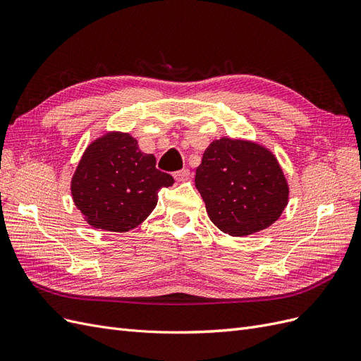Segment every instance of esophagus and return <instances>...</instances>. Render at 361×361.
Returning a JSON list of instances; mask_svg holds the SVG:
<instances>
[{
	"mask_svg": "<svg viewBox=\"0 0 361 361\" xmlns=\"http://www.w3.org/2000/svg\"><path fill=\"white\" fill-rule=\"evenodd\" d=\"M173 176H174V179H176L178 182H185V180L190 179V170L188 169H182V170L174 173Z\"/></svg>",
	"mask_w": 361,
	"mask_h": 361,
	"instance_id": "obj_1",
	"label": "esophagus"
}]
</instances>
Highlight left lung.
<instances>
[{
    "instance_id": "left-lung-1",
    "label": "left lung",
    "mask_w": 361,
    "mask_h": 361,
    "mask_svg": "<svg viewBox=\"0 0 361 361\" xmlns=\"http://www.w3.org/2000/svg\"><path fill=\"white\" fill-rule=\"evenodd\" d=\"M195 188L221 232L247 236L276 223L289 185L269 149L243 138L214 140L195 170Z\"/></svg>"
}]
</instances>
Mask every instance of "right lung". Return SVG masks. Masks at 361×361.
Returning <instances> with one entry per match:
<instances>
[{"label": "right lung", "mask_w": 361, "mask_h": 361, "mask_svg": "<svg viewBox=\"0 0 361 361\" xmlns=\"http://www.w3.org/2000/svg\"><path fill=\"white\" fill-rule=\"evenodd\" d=\"M157 159L137 140L110 130L87 146L71 180L75 206L84 220L106 232H129L158 203V191L174 179L155 167Z\"/></svg>", "instance_id": "1"}]
</instances>
